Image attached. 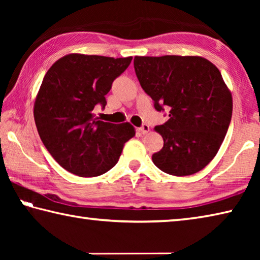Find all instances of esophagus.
Returning a JSON list of instances; mask_svg holds the SVG:
<instances>
[{
    "instance_id": "34e87169",
    "label": "esophagus",
    "mask_w": 260,
    "mask_h": 260,
    "mask_svg": "<svg viewBox=\"0 0 260 260\" xmlns=\"http://www.w3.org/2000/svg\"><path fill=\"white\" fill-rule=\"evenodd\" d=\"M139 131L141 132V133H142V134H147L148 133V132L149 131H150V127H149L148 125H146V124H144V125H142V126H141L140 127V128H139Z\"/></svg>"
}]
</instances>
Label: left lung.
<instances>
[{
	"mask_svg": "<svg viewBox=\"0 0 260 260\" xmlns=\"http://www.w3.org/2000/svg\"><path fill=\"white\" fill-rule=\"evenodd\" d=\"M141 87L157 111L170 119L156 126L164 147L152 155L158 169L175 177L191 175L217 155L232 119L233 99L221 73L201 56H135Z\"/></svg>",
	"mask_w": 260,
	"mask_h": 260,
	"instance_id": "left-lung-1",
	"label": "left lung"
}]
</instances>
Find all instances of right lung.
I'll return each instance as SVG.
<instances>
[{"label":"right lung","instance_id":"obj_1","mask_svg":"<svg viewBox=\"0 0 260 260\" xmlns=\"http://www.w3.org/2000/svg\"><path fill=\"white\" fill-rule=\"evenodd\" d=\"M132 57L113 58L69 54L56 60L43 78L34 102V120L50 155L69 172L91 178L117 164L124 144L135 135L129 122L99 120L112 82Z\"/></svg>","mask_w":260,"mask_h":260}]
</instances>
